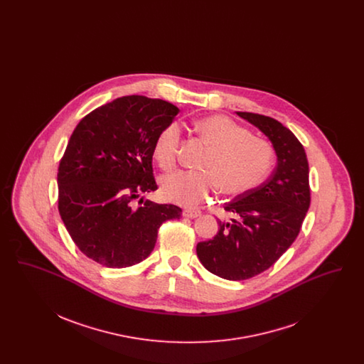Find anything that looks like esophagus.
<instances>
[{
	"label": "esophagus",
	"mask_w": 364,
	"mask_h": 364,
	"mask_svg": "<svg viewBox=\"0 0 364 364\" xmlns=\"http://www.w3.org/2000/svg\"><path fill=\"white\" fill-rule=\"evenodd\" d=\"M200 214H202V211H199V210H190V208H187V210L183 211V215L187 217V218H198Z\"/></svg>",
	"instance_id": "34e87169"
}]
</instances>
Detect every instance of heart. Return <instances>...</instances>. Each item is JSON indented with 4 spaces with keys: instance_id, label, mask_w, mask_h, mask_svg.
Wrapping results in <instances>:
<instances>
[{
    "instance_id": "obj_1",
    "label": "heart",
    "mask_w": 364,
    "mask_h": 364,
    "mask_svg": "<svg viewBox=\"0 0 364 364\" xmlns=\"http://www.w3.org/2000/svg\"><path fill=\"white\" fill-rule=\"evenodd\" d=\"M196 134L211 147L199 168L177 171L162 178L165 199L195 206L214 191L228 196L244 195L264 180L274 164V149L264 139L252 136L242 125L225 116H210L195 122ZM181 141L177 122L168 124L156 139L154 156L162 169H172Z\"/></svg>"
}]
</instances>
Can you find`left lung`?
Instances as JSON below:
<instances>
[{"label": "left lung", "mask_w": 364, "mask_h": 364, "mask_svg": "<svg viewBox=\"0 0 364 364\" xmlns=\"http://www.w3.org/2000/svg\"><path fill=\"white\" fill-rule=\"evenodd\" d=\"M270 139L277 168L259 187L225 203L233 218L218 221L214 239L198 242L196 254L210 273L242 281L273 266L296 240L311 203L309 161L301 143L281 122L237 112Z\"/></svg>", "instance_id": "obj_1"}]
</instances>
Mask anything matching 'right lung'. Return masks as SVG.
<instances>
[{
  "instance_id": "add662e5",
  "label": "right lung",
  "mask_w": 364,
  "mask_h": 364,
  "mask_svg": "<svg viewBox=\"0 0 364 364\" xmlns=\"http://www.w3.org/2000/svg\"><path fill=\"white\" fill-rule=\"evenodd\" d=\"M177 113L171 102L127 95L73 129L58 165V211L87 258L112 269L132 266L151 254L159 226L181 217L174 205L141 198L158 190L154 143Z\"/></svg>"
}]
</instances>
